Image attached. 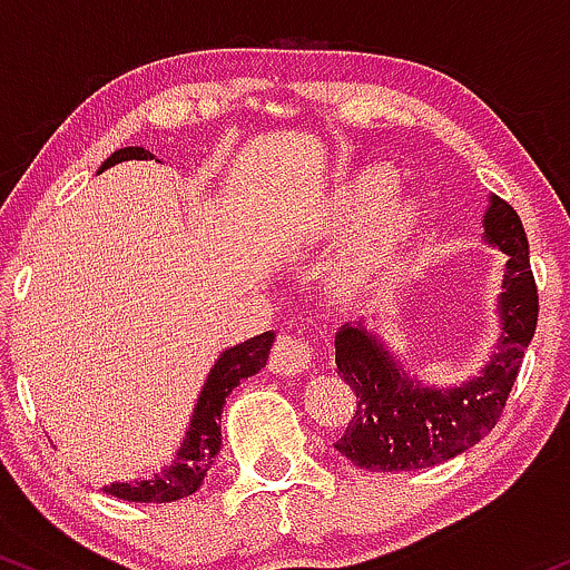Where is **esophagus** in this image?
<instances>
[{
	"label": "esophagus",
	"mask_w": 570,
	"mask_h": 570,
	"mask_svg": "<svg viewBox=\"0 0 570 570\" xmlns=\"http://www.w3.org/2000/svg\"><path fill=\"white\" fill-rule=\"evenodd\" d=\"M268 366L277 374L291 376V374H302L312 366V347L309 342H304L302 336L296 334H279L277 342L272 347V357H268Z\"/></svg>",
	"instance_id": "1"
}]
</instances>
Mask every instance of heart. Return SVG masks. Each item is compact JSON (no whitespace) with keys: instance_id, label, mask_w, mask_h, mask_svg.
<instances>
[{"instance_id":"b5f03b06","label":"heart","mask_w":570,"mask_h":570,"mask_svg":"<svg viewBox=\"0 0 570 570\" xmlns=\"http://www.w3.org/2000/svg\"><path fill=\"white\" fill-rule=\"evenodd\" d=\"M399 194V175L385 164H368L338 180L312 207L309 234L338 236L355 228L334 266L344 291L374 283L404 258L423 228V209Z\"/></svg>"}]
</instances>
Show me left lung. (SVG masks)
Wrapping results in <instances>:
<instances>
[{"label": "left lung", "mask_w": 570, "mask_h": 570, "mask_svg": "<svg viewBox=\"0 0 570 570\" xmlns=\"http://www.w3.org/2000/svg\"><path fill=\"white\" fill-rule=\"evenodd\" d=\"M484 242L507 253L498 315L501 338L490 363L460 387L425 385L409 376L366 325L336 334V368L357 409L336 450L366 471H417L444 463L482 441L501 420L539 323V291L530 272L528 236L509 202L490 196Z\"/></svg>", "instance_id": "left-lung-1"}]
</instances>
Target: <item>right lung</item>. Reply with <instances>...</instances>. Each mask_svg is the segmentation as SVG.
Segmentation results:
<instances>
[{
    "mask_svg": "<svg viewBox=\"0 0 570 570\" xmlns=\"http://www.w3.org/2000/svg\"><path fill=\"white\" fill-rule=\"evenodd\" d=\"M120 161H153V153L145 147H120L115 150L99 171L110 169ZM96 171V175H99ZM274 344V331L247 338V342L228 347L226 353L215 361L209 371L207 382H204L199 399H196L194 417H190L188 433H185L180 450L175 460L164 465L147 479H134V482H112L105 484L107 495L120 498V501L131 503H169L180 501V498L194 495L202 488L204 476H207L209 465L217 452H220V414L223 404L232 395V390L247 376L258 374L266 366L268 350Z\"/></svg>",
    "mask_w": 570,
    "mask_h": 570,
    "instance_id": "right-lung-1",
    "label": "right lung"
}]
</instances>
